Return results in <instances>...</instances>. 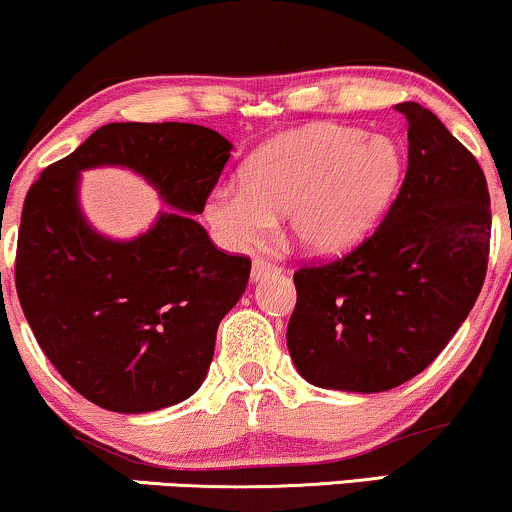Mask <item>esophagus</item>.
<instances>
[{"label":"esophagus","mask_w":512,"mask_h":512,"mask_svg":"<svg viewBox=\"0 0 512 512\" xmlns=\"http://www.w3.org/2000/svg\"><path fill=\"white\" fill-rule=\"evenodd\" d=\"M279 272H281L279 264H274L269 260H255V262H252V281H260L262 276L279 274Z\"/></svg>","instance_id":"34e87169"}]
</instances>
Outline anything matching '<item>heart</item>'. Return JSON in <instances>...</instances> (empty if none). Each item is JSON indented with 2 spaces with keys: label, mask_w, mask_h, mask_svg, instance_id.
<instances>
[{
  "label": "heart",
  "mask_w": 512,
  "mask_h": 512,
  "mask_svg": "<svg viewBox=\"0 0 512 512\" xmlns=\"http://www.w3.org/2000/svg\"><path fill=\"white\" fill-rule=\"evenodd\" d=\"M402 154L390 137L320 125L257 149L243 187H216L207 219L226 248L248 250L274 233L276 216L303 250L334 255L373 231L402 182Z\"/></svg>",
  "instance_id": "1"
}]
</instances>
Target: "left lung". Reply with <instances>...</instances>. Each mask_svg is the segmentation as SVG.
Wrapping results in <instances>:
<instances>
[{
    "label": "left lung",
    "mask_w": 512,
    "mask_h": 512,
    "mask_svg": "<svg viewBox=\"0 0 512 512\" xmlns=\"http://www.w3.org/2000/svg\"><path fill=\"white\" fill-rule=\"evenodd\" d=\"M409 163L383 223L339 260L293 274L286 330L310 385L385 392L433 363L484 286L491 199L477 158L431 110L399 103Z\"/></svg>",
    "instance_id": "1"
}]
</instances>
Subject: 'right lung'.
Segmentation results:
<instances>
[{
	"label": "right lung",
	"mask_w": 512,
	"mask_h": 512,
	"mask_svg": "<svg viewBox=\"0 0 512 512\" xmlns=\"http://www.w3.org/2000/svg\"><path fill=\"white\" fill-rule=\"evenodd\" d=\"M233 144L185 122H110L40 173L23 202L16 293L52 366L79 395L120 414L195 395L223 315L250 279L245 255L211 243L195 214ZM134 169L173 210L132 241L93 232L78 207L80 170Z\"/></svg>",
	"instance_id": "add662e5"
}]
</instances>
